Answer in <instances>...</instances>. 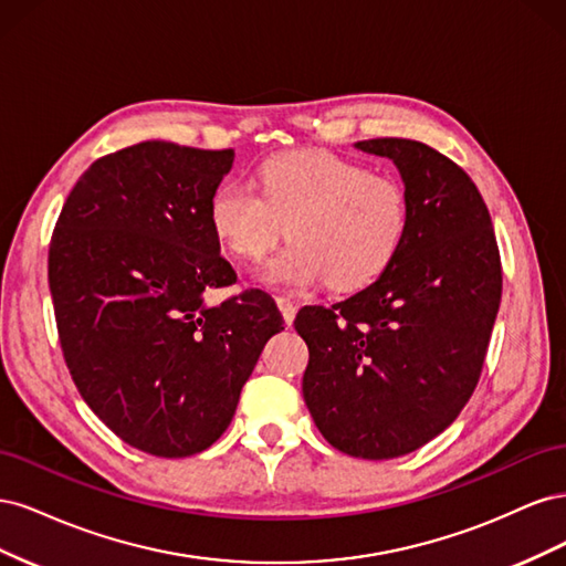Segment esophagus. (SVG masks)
Wrapping results in <instances>:
<instances>
[{"label": "esophagus", "instance_id": "esophagus-1", "mask_svg": "<svg viewBox=\"0 0 566 566\" xmlns=\"http://www.w3.org/2000/svg\"><path fill=\"white\" fill-rule=\"evenodd\" d=\"M279 306H281V314H283V318H285V323L290 325L295 321V314H297V302L293 300V297H285V295H281L279 297Z\"/></svg>", "mask_w": 566, "mask_h": 566}]
</instances>
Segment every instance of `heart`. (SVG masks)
<instances>
[{
	"instance_id": "obj_1",
	"label": "heart",
	"mask_w": 566,
	"mask_h": 566,
	"mask_svg": "<svg viewBox=\"0 0 566 566\" xmlns=\"http://www.w3.org/2000/svg\"><path fill=\"white\" fill-rule=\"evenodd\" d=\"M212 229L235 256L262 260L279 245L264 279L279 287L328 279L337 290L370 283L397 256L408 231L406 186L387 172L328 150H295L260 167V191L219 186L210 200Z\"/></svg>"
}]
</instances>
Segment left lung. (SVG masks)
<instances>
[{"instance_id":"8db88e82","label":"left lung","mask_w":566,"mask_h":566,"mask_svg":"<svg viewBox=\"0 0 566 566\" xmlns=\"http://www.w3.org/2000/svg\"><path fill=\"white\" fill-rule=\"evenodd\" d=\"M397 165L408 231L380 279L333 306H304L306 408L325 441L399 458L458 418L482 375L503 273L482 193L439 150L410 139L354 144Z\"/></svg>"}]
</instances>
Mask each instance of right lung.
Wrapping results in <instances>:
<instances>
[{"label":"right lung","mask_w":566,"mask_h":566,"mask_svg":"<svg viewBox=\"0 0 566 566\" xmlns=\"http://www.w3.org/2000/svg\"><path fill=\"white\" fill-rule=\"evenodd\" d=\"M233 150L144 142L98 158L67 196L49 245V290L82 399L129 447L200 453L224 434L283 316L235 283L210 200Z\"/></svg>","instance_id":"1"}]
</instances>
